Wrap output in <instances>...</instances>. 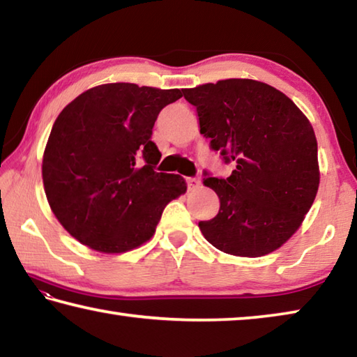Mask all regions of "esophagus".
<instances>
[{
  "label": "esophagus",
  "mask_w": 357,
  "mask_h": 357,
  "mask_svg": "<svg viewBox=\"0 0 357 357\" xmlns=\"http://www.w3.org/2000/svg\"><path fill=\"white\" fill-rule=\"evenodd\" d=\"M187 187H189V190L197 189V187H200V179L197 178H187Z\"/></svg>",
  "instance_id": "obj_1"
}]
</instances>
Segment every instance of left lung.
Wrapping results in <instances>:
<instances>
[{
  "label": "left lung",
  "mask_w": 357,
  "mask_h": 357,
  "mask_svg": "<svg viewBox=\"0 0 357 357\" xmlns=\"http://www.w3.org/2000/svg\"><path fill=\"white\" fill-rule=\"evenodd\" d=\"M197 107L200 134L234 170L203 184L220 200L219 214L200 222L203 236L234 257L257 258L298 231L319 185L318 144L310 121L271 84L227 78L183 91Z\"/></svg>",
  "instance_id": "8db88e82"
}]
</instances>
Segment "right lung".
<instances>
[{
  "instance_id": "obj_1",
  "label": "right lung",
  "mask_w": 357,
  "mask_h": 357,
  "mask_svg": "<svg viewBox=\"0 0 357 357\" xmlns=\"http://www.w3.org/2000/svg\"><path fill=\"white\" fill-rule=\"evenodd\" d=\"M179 89L105 83L63 108L42 157L48 204L72 238L100 253H124L154 236L185 179L155 173L153 128Z\"/></svg>"
}]
</instances>
